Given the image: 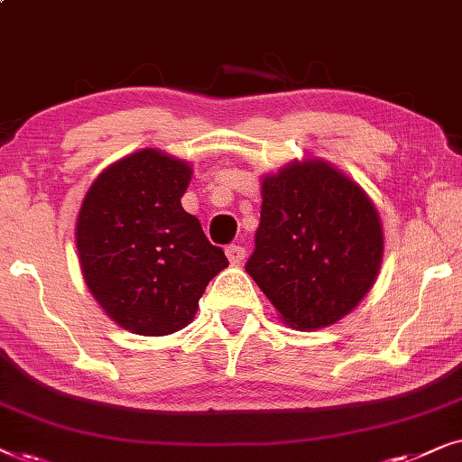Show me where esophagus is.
<instances>
[{
    "label": "esophagus",
    "instance_id": "obj_1",
    "mask_svg": "<svg viewBox=\"0 0 462 462\" xmlns=\"http://www.w3.org/2000/svg\"><path fill=\"white\" fill-rule=\"evenodd\" d=\"M226 255H227V260H230L232 266H238V263L245 260V249L241 247V245H227Z\"/></svg>",
    "mask_w": 462,
    "mask_h": 462
}]
</instances>
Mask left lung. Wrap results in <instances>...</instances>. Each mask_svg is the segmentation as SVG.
<instances>
[{
  "label": "left lung",
  "mask_w": 462,
  "mask_h": 462,
  "mask_svg": "<svg viewBox=\"0 0 462 462\" xmlns=\"http://www.w3.org/2000/svg\"><path fill=\"white\" fill-rule=\"evenodd\" d=\"M383 227L364 189L325 162H295L262 183L255 249L245 263L282 319L319 329L370 291Z\"/></svg>",
  "instance_id": "obj_1"
}]
</instances>
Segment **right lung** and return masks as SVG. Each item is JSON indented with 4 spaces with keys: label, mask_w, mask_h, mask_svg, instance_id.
<instances>
[{
    "label": "right lung",
    "mask_w": 462,
    "mask_h": 462,
    "mask_svg": "<svg viewBox=\"0 0 462 462\" xmlns=\"http://www.w3.org/2000/svg\"><path fill=\"white\" fill-rule=\"evenodd\" d=\"M192 169L141 150L103 171L82 202L76 243L84 281L103 310L141 336H167L196 315L227 266L200 221L183 211Z\"/></svg>",
    "instance_id": "1"
}]
</instances>
